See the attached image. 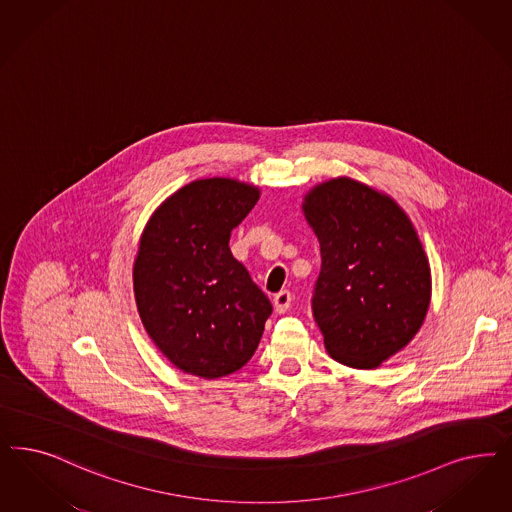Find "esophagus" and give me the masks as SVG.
Here are the masks:
<instances>
[{
	"label": "esophagus",
	"mask_w": 512,
	"mask_h": 512,
	"mask_svg": "<svg viewBox=\"0 0 512 512\" xmlns=\"http://www.w3.org/2000/svg\"><path fill=\"white\" fill-rule=\"evenodd\" d=\"M273 305H275L277 313H286L290 309V305H292V292L290 290H281L279 294H275Z\"/></svg>",
	"instance_id": "1"
}]
</instances>
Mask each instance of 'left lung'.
<instances>
[{"instance_id":"1","label":"left lung","mask_w":512,"mask_h":512,"mask_svg":"<svg viewBox=\"0 0 512 512\" xmlns=\"http://www.w3.org/2000/svg\"><path fill=\"white\" fill-rule=\"evenodd\" d=\"M303 211L320 241L311 305L326 350L348 367H379L428 313V258L413 224L394 199L350 179L316 186Z\"/></svg>"}]
</instances>
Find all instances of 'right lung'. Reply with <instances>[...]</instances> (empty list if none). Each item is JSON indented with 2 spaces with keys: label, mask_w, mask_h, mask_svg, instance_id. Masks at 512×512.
<instances>
[{
  "label": "right lung",
  "mask_w": 512,
  "mask_h": 512,
  "mask_svg": "<svg viewBox=\"0 0 512 512\" xmlns=\"http://www.w3.org/2000/svg\"><path fill=\"white\" fill-rule=\"evenodd\" d=\"M258 188L205 179L181 188L152 215L133 267L143 326L184 373L218 379L252 358L273 305L233 258L230 235Z\"/></svg>",
  "instance_id": "add662e5"
}]
</instances>
